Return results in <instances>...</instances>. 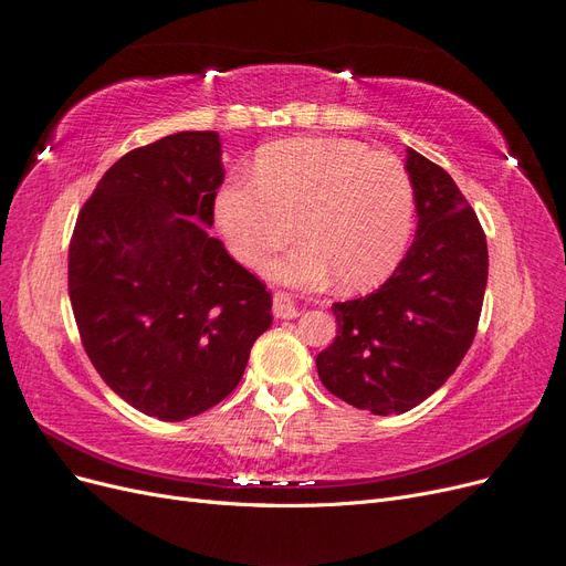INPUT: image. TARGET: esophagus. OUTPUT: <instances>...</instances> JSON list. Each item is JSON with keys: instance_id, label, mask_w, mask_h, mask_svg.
Instances as JSON below:
<instances>
[{"instance_id": "34e87169", "label": "esophagus", "mask_w": 566, "mask_h": 566, "mask_svg": "<svg viewBox=\"0 0 566 566\" xmlns=\"http://www.w3.org/2000/svg\"><path fill=\"white\" fill-rule=\"evenodd\" d=\"M272 315H275L277 319L298 317V307H296L294 298L286 294V291H275V294H272Z\"/></svg>"}]
</instances>
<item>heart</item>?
<instances>
[{
  "label": "heart",
  "mask_w": 566,
  "mask_h": 566,
  "mask_svg": "<svg viewBox=\"0 0 566 566\" xmlns=\"http://www.w3.org/2000/svg\"><path fill=\"white\" fill-rule=\"evenodd\" d=\"M217 226L240 263L259 265L291 238L296 251L268 275L319 286L331 275L347 291L387 280L406 254L415 191L406 165L354 139L298 137L270 144L254 179L228 181L217 196Z\"/></svg>",
  "instance_id": "obj_1"
}]
</instances>
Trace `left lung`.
Instances as JSON below:
<instances>
[{"instance_id":"obj_1","label":"left lung","mask_w":566,"mask_h":566,"mask_svg":"<svg viewBox=\"0 0 566 566\" xmlns=\"http://www.w3.org/2000/svg\"><path fill=\"white\" fill-rule=\"evenodd\" d=\"M417 233L373 294L333 303L338 331L317 354L324 387L373 415L406 412L443 387L469 352L488 286V240L441 165L408 149Z\"/></svg>"}]
</instances>
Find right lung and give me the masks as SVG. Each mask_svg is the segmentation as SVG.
<instances>
[{
	"mask_svg": "<svg viewBox=\"0 0 566 566\" xmlns=\"http://www.w3.org/2000/svg\"><path fill=\"white\" fill-rule=\"evenodd\" d=\"M221 181L212 130L139 146L102 175L70 242L83 349L123 401L163 422L221 403L272 322L265 284L207 233Z\"/></svg>",
	"mask_w": 566,
	"mask_h": 566,
	"instance_id": "right-lung-1",
	"label": "right lung"
}]
</instances>
